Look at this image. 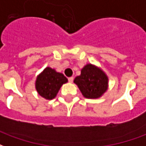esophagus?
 <instances>
[{
	"mask_svg": "<svg viewBox=\"0 0 146 146\" xmlns=\"http://www.w3.org/2000/svg\"><path fill=\"white\" fill-rule=\"evenodd\" d=\"M68 80H69V82H70V83H72V82L73 81V76H71V77H69V78H68Z\"/></svg>",
	"mask_w": 146,
	"mask_h": 146,
	"instance_id": "esophagus-1",
	"label": "esophagus"
}]
</instances>
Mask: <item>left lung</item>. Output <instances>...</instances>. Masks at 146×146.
<instances>
[{"instance_id":"1","label":"left lung","mask_w":146,"mask_h":146,"mask_svg":"<svg viewBox=\"0 0 146 146\" xmlns=\"http://www.w3.org/2000/svg\"><path fill=\"white\" fill-rule=\"evenodd\" d=\"M82 95L87 99L101 98L108 89V76L96 65L87 63L81 69V73L74 79Z\"/></svg>"}]
</instances>
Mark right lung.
<instances>
[{
	"mask_svg": "<svg viewBox=\"0 0 146 146\" xmlns=\"http://www.w3.org/2000/svg\"><path fill=\"white\" fill-rule=\"evenodd\" d=\"M67 82V78L62 73L47 66L37 76L35 87L42 98L46 100H52L56 97L61 87Z\"/></svg>",
	"mask_w": 146,
	"mask_h": 146,
	"instance_id": "add662e5",
	"label": "right lung"
}]
</instances>
